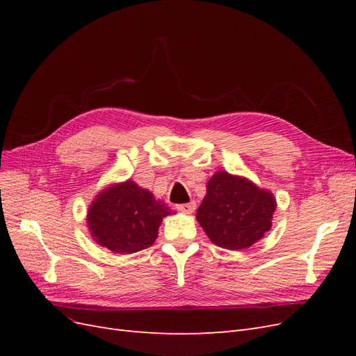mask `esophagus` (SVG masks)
Masks as SVG:
<instances>
[{
  "label": "esophagus",
  "instance_id": "obj_1",
  "mask_svg": "<svg viewBox=\"0 0 356 356\" xmlns=\"http://www.w3.org/2000/svg\"><path fill=\"white\" fill-rule=\"evenodd\" d=\"M196 209V203L190 202V203H182V204H177V211L184 212V213H193Z\"/></svg>",
  "mask_w": 356,
  "mask_h": 356
}]
</instances>
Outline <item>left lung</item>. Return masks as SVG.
<instances>
[{
  "label": "left lung",
  "mask_w": 356,
  "mask_h": 356,
  "mask_svg": "<svg viewBox=\"0 0 356 356\" xmlns=\"http://www.w3.org/2000/svg\"><path fill=\"white\" fill-rule=\"evenodd\" d=\"M276 200L251 181L217 172L196 218L208 238L225 250H245L270 230Z\"/></svg>",
  "instance_id": "1"
}]
</instances>
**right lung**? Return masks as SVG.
Here are the masks:
<instances>
[{
	"label": "right lung",
	"mask_w": 356,
	"mask_h": 356,
	"mask_svg": "<svg viewBox=\"0 0 356 356\" xmlns=\"http://www.w3.org/2000/svg\"><path fill=\"white\" fill-rule=\"evenodd\" d=\"M170 211L134 181L99 193L90 204L88 225L93 239L113 252L132 254L152 246Z\"/></svg>",
	"instance_id": "right-lung-1"
}]
</instances>
